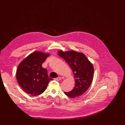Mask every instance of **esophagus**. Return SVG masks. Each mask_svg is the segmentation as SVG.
Wrapping results in <instances>:
<instances>
[{
    "mask_svg": "<svg viewBox=\"0 0 125 125\" xmlns=\"http://www.w3.org/2000/svg\"><path fill=\"white\" fill-rule=\"evenodd\" d=\"M55 79H56V80L57 81H60L61 79V77H58L56 78Z\"/></svg>",
    "mask_w": 125,
    "mask_h": 125,
    "instance_id": "1",
    "label": "esophagus"
}]
</instances>
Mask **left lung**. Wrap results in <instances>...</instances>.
I'll list each match as a JSON object with an SVG mask.
<instances>
[{"label": "left lung", "mask_w": 125, "mask_h": 125, "mask_svg": "<svg viewBox=\"0 0 125 125\" xmlns=\"http://www.w3.org/2000/svg\"><path fill=\"white\" fill-rule=\"evenodd\" d=\"M61 57L70 66L75 78V86L71 91L64 94L70 98L81 96L91 85L94 77V69L86 56L75 51L58 52Z\"/></svg>", "instance_id": "left-lung-1"}]
</instances>
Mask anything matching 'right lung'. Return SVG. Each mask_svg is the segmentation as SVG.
I'll list each match as a JSON object with an SVG mask.
<instances>
[{
	"label": "right lung",
	"instance_id": "add662e5",
	"mask_svg": "<svg viewBox=\"0 0 125 125\" xmlns=\"http://www.w3.org/2000/svg\"><path fill=\"white\" fill-rule=\"evenodd\" d=\"M48 55L41 52H34L18 67L16 77L18 83L26 93L31 95L42 94L52 79L48 76L46 69L42 67Z\"/></svg>",
	"mask_w": 125,
	"mask_h": 125
}]
</instances>
